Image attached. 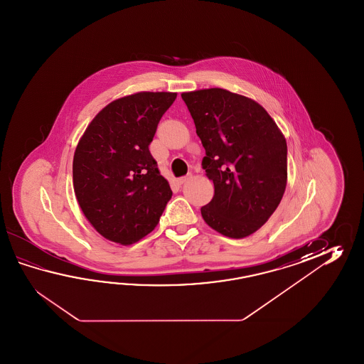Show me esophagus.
Returning <instances> with one entry per match:
<instances>
[{
    "label": "esophagus",
    "mask_w": 364,
    "mask_h": 364,
    "mask_svg": "<svg viewBox=\"0 0 364 364\" xmlns=\"http://www.w3.org/2000/svg\"><path fill=\"white\" fill-rule=\"evenodd\" d=\"M191 178V174H187V176H185V177H182V178L178 179V183L179 185H183L185 182H187L188 179Z\"/></svg>",
    "instance_id": "esophagus-1"
}]
</instances>
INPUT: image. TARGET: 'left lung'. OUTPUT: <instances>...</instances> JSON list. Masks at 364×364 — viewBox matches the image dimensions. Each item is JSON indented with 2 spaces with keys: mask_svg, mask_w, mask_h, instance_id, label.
I'll list each match as a JSON object with an SVG mask.
<instances>
[{
  "mask_svg": "<svg viewBox=\"0 0 364 364\" xmlns=\"http://www.w3.org/2000/svg\"><path fill=\"white\" fill-rule=\"evenodd\" d=\"M205 149L203 169L215 195L201 207L213 230L240 240L279 207L287 182V139L256 101L224 88L183 92Z\"/></svg>",
  "mask_w": 364,
  "mask_h": 364,
  "instance_id": "left-lung-1",
  "label": "left lung"
}]
</instances>
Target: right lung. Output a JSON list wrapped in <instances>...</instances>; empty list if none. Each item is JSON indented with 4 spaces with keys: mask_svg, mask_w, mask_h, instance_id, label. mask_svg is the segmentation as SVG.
Instances as JSON below:
<instances>
[{
    "mask_svg": "<svg viewBox=\"0 0 364 364\" xmlns=\"http://www.w3.org/2000/svg\"><path fill=\"white\" fill-rule=\"evenodd\" d=\"M176 92H138L112 101L77 143L73 185L79 207L104 238L132 245L159 224L171 186L148 146Z\"/></svg>",
    "mask_w": 364,
    "mask_h": 364,
    "instance_id": "right-lung-1",
    "label": "right lung"
}]
</instances>
